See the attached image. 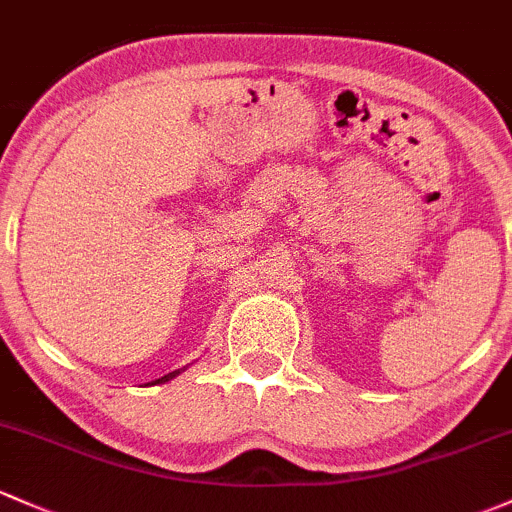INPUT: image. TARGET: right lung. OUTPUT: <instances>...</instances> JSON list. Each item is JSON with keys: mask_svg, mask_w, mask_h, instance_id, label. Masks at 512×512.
Masks as SVG:
<instances>
[{"mask_svg": "<svg viewBox=\"0 0 512 512\" xmlns=\"http://www.w3.org/2000/svg\"><path fill=\"white\" fill-rule=\"evenodd\" d=\"M178 373H180V371H173V373H168V376H163V378H158V381H156V383H163V381H168V378H173V376H178Z\"/></svg>", "mask_w": 512, "mask_h": 512, "instance_id": "obj_1", "label": "right lung"}]
</instances>
